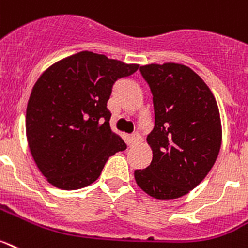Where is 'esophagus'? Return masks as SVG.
<instances>
[{"label": "esophagus", "mask_w": 248, "mask_h": 248, "mask_svg": "<svg viewBox=\"0 0 248 248\" xmlns=\"http://www.w3.org/2000/svg\"><path fill=\"white\" fill-rule=\"evenodd\" d=\"M139 140H140V135H139L138 133H134V134H132V135H130V137H129V139H128L129 147H134V145L137 144V143H138Z\"/></svg>", "instance_id": "1"}]
</instances>
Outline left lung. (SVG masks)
I'll use <instances>...</instances> for the list:
<instances>
[{"label": "left lung", "mask_w": 248, "mask_h": 248, "mask_svg": "<svg viewBox=\"0 0 248 248\" xmlns=\"http://www.w3.org/2000/svg\"><path fill=\"white\" fill-rule=\"evenodd\" d=\"M139 70L153 95L154 128L147 138L153 159L135 170V181L156 200H174L200 185L218 156V107L206 82L188 66L150 63Z\"/></svg>", "instance_id": "8db88e82"}]
</instances>
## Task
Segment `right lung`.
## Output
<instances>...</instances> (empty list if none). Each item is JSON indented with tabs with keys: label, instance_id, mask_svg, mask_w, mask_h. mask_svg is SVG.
Masks as SVG:
<instances>
[{
	"label": "right lung",
	"instance_id": "add662e5",
	"mask_svg": "<svg viewBox=\"0 0 248 248\" xmlns=\"http://www.w3.org/2000/svg\"><path fill=\"white\" fill-rule=\"evenodd\" d=\"M138 67L81 51L54 63L36 81L26 110L27 141L52 186L73 190L92 185L109 156L126 149L110 129L107 104L114 84Z\"/></svg>",
	"mask_w": 248,
	"mask_h": 248
}]
</instances>
